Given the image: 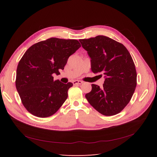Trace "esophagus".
<instances>
[{"instance_id":"esophagus-1","label":"esophagus","mask_w":157,"mask_h":157,"mask_svg":"<svg viewBox=\"0 0 157 157\" xmlns=\"http://www.w3.org/2000/svg\"><path fill=\"white\" fill-rule=\"evenodd\" d=\"M83 83L82 81L80 80H74L73 82V84L74 85H81Z\"/></svg>"}]
</instances>
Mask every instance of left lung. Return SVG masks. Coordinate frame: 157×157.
Returning a JSON list of instances; mask_svg holds the SVG:
<instances>
[{
  "instance_id": "8db88e82",
  "label": "left lung",
  "mask_w": 157,
  "mask_h": 157,
  "mask_svg": "<svg viewBox=\"0 0 157 157\" xmlns=\"http://www.w3.org/2000/svg\"><path fill=\"white\" fill-rule=\"evenodd\" d=\"M79 41L90 58L92 72L105 78L102 87L92 84L86 99L103 115L117 114L130 101L137 84L131 55L121 43L105 36Z\"/></svg>"
}]
</instances>
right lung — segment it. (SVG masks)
<instances>
[{
    "label": "right lung",
    "instance_id": "1",
    "mask_svg": "<svg viewBox=\"0 0 157 157\" xmlns=\"http://www.w3.org/2000/svg\"><path fill=\"white\" fill-rule=\"evenodd\" d=\"M81 46L77 40L51 38L30 46L19 62L15 85L23 106L38 117L58 111L73 86L54 80L52 74L64 69L68 58Z\"/></svg>",
    "mask_w": 157,
    "mask_h": 157
}]
</instances>
